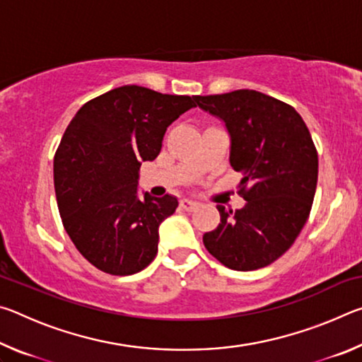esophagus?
I'll return each instance as SVG.
<instances>
[{
  "label": "esophagus",
  "mask_w": 362,
  "mask_h": 362,
  "mask_svg": "<svg viewBox=\"0 0 362 362\" xmlns=\"http://www.w3.org/2000/svg\"><path fill=\"white\" fill-rule=\"evenodd\" d=\"M180 207H182L183 211L192 212V211L196 209V207H198V203H194V201H192V199H182L180 201Z\"/></svg>",
  "instance_id": "esophagus-1"
}]
</instances>
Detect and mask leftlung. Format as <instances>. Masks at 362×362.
<instances>
[{"label": "left lung", "mask_w": 362, "mask_h": 362, "mask_svg": "<svg viewBox=\"0 0 362 362\" xmlns=\"http://www.w3.org/2000/svg\"><path fill=\"white\" fill-rule=\"evenodd\" d=\"M196 105L217 116L230 134V164L243 174V209L217 206L220 223L204 233L209 254L236 272L279 259L300 235L313 204L317 151L296 108L252 89L196 95Z\"/></svg>", "instance_id": "left-lung-1"}]
</instances>
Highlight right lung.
<instances>
[{
  "instance_id": "obj_1",
  "label": "right lung",
  "mask_w": 362,
  "mask_h": 362,
  "mask_svg": "<svg viewBox=\"0 0 362 362\" xmlns=\"http://www.w3.org/2000/svg\"><path fill=\"white\" fill-rule=\"evenodd\" d=\"M194 97L121 86L78 110L54 156V188L65 231L100 272H142L158 252V228L179 201L139 198V169L161 151L168 127Z\"/></svg>"
}]
</instances>
